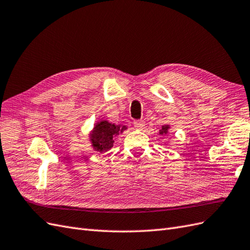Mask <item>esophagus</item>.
Here are the masks:
<instances>
[{
  "mask_svg": "<svg viewBox=\"0 0 250 250\" xmlns=\"http://www.w3.org/2000/svg\"><path fill=\"white\" fill-rule=\"evenodd\" d=\"M133 125H134V127L137 128V129H144V127H145V123L143 122V121H139V120H137V121H134L133 122Z\"/></svg>",
  "mask_w": 250,
  "mask_h": 250,
  "instance_id": "esophagus-1",
  "label": "esophagus"
}]
</instances>
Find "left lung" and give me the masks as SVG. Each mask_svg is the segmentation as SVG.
<instances>
[{"label":"left lung","mask_w":250,"mask_h":250,"mask_svg":"<svg viewBox=\"0 0 250 250\" xmlns=\"http://www.w3.org/2000/svg\"><path fill=\"white\" fill-rule=\"evenodd\" d=\"M168 129H169V125H164L163 128H162V130L160 131V133L161 134H166L168 132Z\"/></svg>","instance_id":"obj_1"}]
</instances>
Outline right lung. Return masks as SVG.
<instances>
[{"label": "right lung", "instance_id": "right-lung-1", "mask_svg": "<svg viewBox=\"0 0 250 250\" xmlns=\"http://www.w3.org/2000/svg\"><path fill=\"white\" fill-rule=\"evenodd\" d=\"M125 129L126 126L115 125L108 123L107 121H101L95 126L93 133L90 134V142L94 149L99 152L107 151L113 145L112 138Z\"/></svg>", "mask_w": 250, "mask_h": 250}]
</instances>
